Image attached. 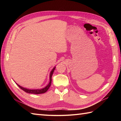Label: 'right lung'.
<instances>
[{"instance_id":"obj_1","label":"right lung","mask_w":121,"mask_h":121,"mask_svg":"<svg viewBox=\"0 0 121 121\" xmlns=\"http://www.w3.org/2000/svg\"><path fill=\"white\" fill-rule=\"evenodd\" d=\"M55 68H54L51 71L50 74V82H49V83L48 84V85L47 86H46L45 88H43V89H28L26 88H23V87H21V86H20L19 85L17 84V85L19 86L20 88L21 89H22L23 91H25L26 92H27V93H29V94H43V93H45L46 91H48V89L49 88L50 85H51V80H52V75L53 74V73L54 72V70H55Z\"/></svg>"}]
</instances>
